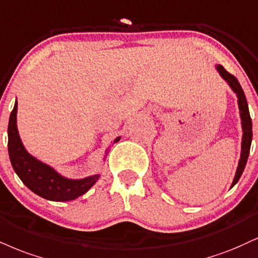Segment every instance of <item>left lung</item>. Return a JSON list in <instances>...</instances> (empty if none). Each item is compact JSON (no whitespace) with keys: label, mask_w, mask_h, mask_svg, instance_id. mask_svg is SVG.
<instances>
[{"label":"left lung","mask_w":258,"mask_h":258,"mask_svg":"<svg viewBox=\"0 0 258 258\" xmlns=\"http://www.w3.org/2000/svg\"><path fill=\"white\" fill-rule=\"evenodd\" d=\"M216 71H218L220 76L223 80H226V83L228 84L229 88L232 89V91L237 95L238 98V108H239V115H240L241 120V128H243V137H241V151H240V159H239L237 172H235L233 182H232L231 188L237 184L238 180L240 179L241 174H243L245 166H246L247 157L250 154V147H251V141H252V121H251L250 113H249V105H247L246 97L241 89L240 84L235 78L234 76H232L231 73H228L227 71L223 68L221 64H216Z\"/></svg>","instance_id":"8db88e82"}]
</instances>
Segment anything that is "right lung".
<instances>
[{
	"label": "right lung",
	"mask_w": 258,
	"mask_h": 258,
	"mask_svg": "<svg viewBox=\"0 0 258 258\" xmlns=\"http://www.w3.org/2000/svg\"><path fill=\"white\" fill-rule=\"evenodd\" d=\"M18 101L9 116L8 123V154L14 172L31 191L39 197L54 202H68L83 196L96 184L99 174L83 179H68L61 175L52 167L32 156L24 147L17 126ZM120 137L114 139L119 142ZM105 150V156H107ZM104 156V160H105Z\"/></svg>",
	"instance_id": "1"
}]
</instances>
